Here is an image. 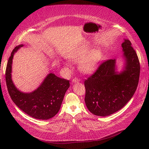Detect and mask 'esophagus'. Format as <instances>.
<instances>
[{"label": "esophagus", "mask_w": 149, "mask_h": 149, "mask_svg": "<svg viewBox=\"0 0 149 149\" xmlns=\"http://www.w3.org/2000/svg\"><path fill=\"white\" fill-rule=\"evenodd\" d=\"M79 79L78 78H73V80H72V83H77V82H78L79 81Z\"/></svg>", "instance_id": "34e87169"}]
</instances>
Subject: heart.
<instances>
[{
	"instance_id": "b5f03b06",
	"label": "heart",
	"mask_w": 149,
	"mask_h": 149,
	"mask_svg": "<svg viewBox=\"0 0 149 149\" xmlns=\"http://www.w3.org/2000/svg\"><path fill=\"white\" fill-rule=\"evenodd\" d=\"M88 47H83L70 56V60L73 63L79 62V69L84 74H91L95 71L102 58V54L100 49L90 52ZM69 66V65H67Z\"/></svg>"
}]
</instances>
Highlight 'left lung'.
Segmentation results:
<instances>
[{
    "label": "left lung",
    "instance_id": "8db88e82",
    "mask_svg": "<svg viewBox=\"0 0 149 149\" xmlns=\"http://www.w3.org/2000/svg\"><path fill=\"white\" fill-rule=\"evenodd\" d=\"M125 66L116 71V60L104 61L94 73L84 81V101L93 114L107 116L122 109L136 91L140 76V63L129 40L122 43Z\"/></svg>",
    "mask_w": 149,
    "mask_h": 149
}]
</instances>
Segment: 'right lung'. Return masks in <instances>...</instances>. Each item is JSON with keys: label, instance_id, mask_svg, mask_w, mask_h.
Here are the masks:
<instances>
[{"label": "right lung", "instance_id": "obj_1", "mask_svg": "<svg viewBox=\"0 0 149 149\" xmlns=\"http://www.w3.org/2000/svg\"><path fill=\"white\" fill-rule=\"evenodd\" d=\"M22 47L23 45L13 49L7 62L6 81L8 93L13 102L29 116L41 120L50 119L59 111L65 93L70 87V81L51 73L34 91L29 93L20 91L13 83L11 73L13 55Z\"/></svg>", "mask_w": 149, "mask_h": 149}]
</instances>
